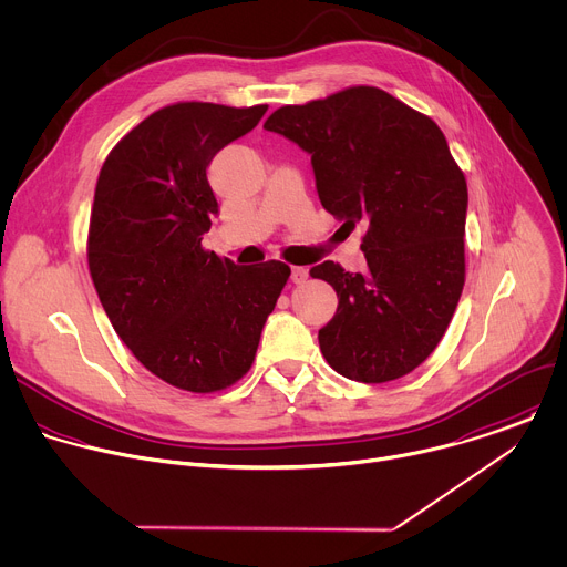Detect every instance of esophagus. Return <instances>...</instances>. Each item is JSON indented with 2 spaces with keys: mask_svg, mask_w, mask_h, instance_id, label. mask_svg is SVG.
<instances>
[{
  "mask_svg": "<svg viewBox=\"0 0 567 567\" xmlns=\"http://www.w3.org/2000/svg\"><path fill=\"white\" fill-rule=\"evenodd\" d=\"M290 279H292V284H297V286L306 284V279H308V268H299V266H295V268H292Z\"/></svg>",
  "mask_w": 567,
  "mask_h": 567,
  "instance_id": "1",
  "label": "esophagus"
}]
</instances>
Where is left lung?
<instances>
[{"label":"left lung","instance_id":"8db88e82","mask_svg":"<svg viewBox=\"0 0 567 567\" xmlns=\"http://www.w3.org/2000/svg\"><path fill=\"white\" fill-rule=\"evenodd\" d=\"M264 128L310 153L330 215L365 226L363 272L310 268L339 297L319 330L326 361L361 383L412 372L439 346L465 284L467 184L441 128L374 86L281 106Z\"/></svg>","mask_w":567,"mask_h":567}]
</instances>
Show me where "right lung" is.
<instances>
[{
	"label": "right lung",
	"mask_w": 567,
	"mask_h": 567,
	"mask_svg": "<svg viewBox=\"0 0 567 567\" xmlns=\"http://www.w3.org/2000/svg\"><path fill=\"white\" fill-rule=\"evenodd\" d=\"M266 111L164 106L124 135L100 171L89 226L95 290L140 363L179 390L217 392L250 370L290 277L281 261L235 266L202 246L219 213L206 168Z\"/></svg>",
	"instance_id": "add662e5"
}]
</instances>
